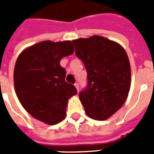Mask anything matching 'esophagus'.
<instances>
[{"label":"esophagus","instance_id":"esophagus-1","mask_svg":"<svg viewBox=\"0 0 154 154\" xmlns=\"http://www.w3.org/2000/svg\"><path fill=\"white\" fill-rule=\"evenodd\" d=\"M74 85H75V87H76V88H77V91H79V84L77 83V82H76Z\"/></svg>","mask_w":154,"mask_h":154}]
</instances>
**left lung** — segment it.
Segmentation results:
<instances>
[{
    "instance_id": "left-lung-1",
    "label": "left lung",
    "mask_w": 154,
    "mask_h": 154,
    "mask_svg": "<svg viewBox=\"0 0 154 154\" xmlns=\"http://www.w3.org/2000/svg\"><path fill=\"white\" fill-rule=\"evenodd\" d=\"M87 72V85L79 93L89 117L104 120L125 102L130 88V65L119 44L101 36L72 41Z\"/></svg>"
}]
</instances>
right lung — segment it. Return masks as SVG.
Masks as SVG:
<instances>
[{
  "instance_id": "1",
  "label": "right lung",
  "mask_w": 154,
  "mask_h": 154,
  "mask_svg": "<svg viewBox=\"0 0 154 154\" xmlns=\"http://www.w3.org/2000/svg\"><path fill=\"white\" fill-rule=\"evenodd\" d=\"M71 41H44L23 51L16 60L14 83L20 103L32 116L48 125L63 120L67 100L77 92L65 81L63 57L73 54Z\"/></svg>"
}]
</instances>
